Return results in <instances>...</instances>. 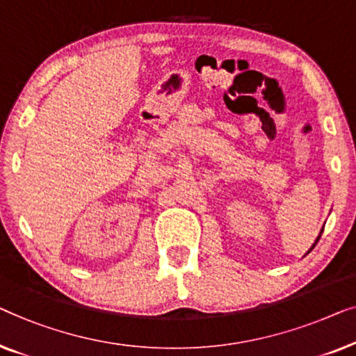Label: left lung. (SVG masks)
Here are the masks:
<instances>
[{
  "mask_svg": "<svg viewBox=\"0 0 356 356\" xmlns=\"http://www.w3.org/2000/svg\"><path fill=\"white\" fill-rule=\"evenodd\" d=\"M321 234H323V229H321V232H319V235H318V237H316V240H314V243H313V245H312V248H309V250H308V252H307V254H308V253H309V252H312V250H313V248H314V247H316V243H318V240H319V238H321Z\"/></svg>",
  "mask_w": 356,
  "mask_h": 356,
  "instance_id": "left-lung-1",
  "label": "left lung"
}]
</instances>
